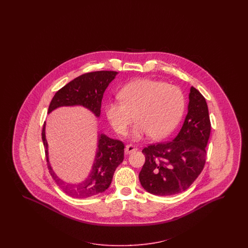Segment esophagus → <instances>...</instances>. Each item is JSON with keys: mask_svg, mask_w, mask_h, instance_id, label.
Returning a JSON list of instances; mask_svg holds the SVG:
<instances>
[{"mask_svg": "<svg viewBox=\"0 0 248 248\" xmlns=\"http://www.w3.org/2000/svg\"><path fill=\"white\" fill-rule=\"evenodd\" d=\"M136 150H137V147L135 146V144L130 143V144L126 145V147H125V154L129 155V154H131V153H133V152Z\"/></svg>", "mask_w": 248, "mask_h": 248, "instance_id": "esophagus-1", "label": "esophagus"}]
</instances>
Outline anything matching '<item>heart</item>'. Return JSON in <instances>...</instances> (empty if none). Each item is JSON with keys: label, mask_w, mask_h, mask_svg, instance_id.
Wrapping results in <instances>:
<instances>
[{"label": "heart", "mask_w": 248, "mask_h": 248, "mask_svg": "<svg viewBox=\"0 0 248 248\" xmlns=\"http://www.w3.org/2000/svg\"><path fill=\"white\" fill-rule=\"evenodd\" d=\"M121 101L109 102L105 113L113 129L124 135L134 120L133 136L149 135L154 139L170 134L179 123L185 109V97L175 85L152 79H137L119 93Z\"/></svg>", "instance_id": "obj_1"}]
</instances>
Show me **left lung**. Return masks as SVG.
Returning <instances> with one entry per match:
<instances>
[{
    "mask_svg": "<svg viewBox=\"0 0 248 248\" xmlns=\"http://www.w3.org/2000/svg\"><path fill=\"white\" fill-rule=\"evenodd\" d=\"M210 133L207 104L192 86L187 115L179 134L171 142L149 144L142 151L145 156L139 173L142 186L162 196L186 191L203 171Z\"/></svg>",
    "mask_w": 248,
    "mask_h": 248,
    "instance_id": "left-lung-1",
    "label": "left lung"
}]
</instances>
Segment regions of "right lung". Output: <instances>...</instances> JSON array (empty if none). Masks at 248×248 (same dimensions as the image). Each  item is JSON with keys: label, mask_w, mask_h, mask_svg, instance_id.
I'll use <instances>...</instances> for the list:
<instances>
[{"label": "right lung", "mask_w": 248, "mask_h": 248, "mask_svg": "<svg viewBox=\"0 0 248 248\" xmlns=\"http://www.w3.org/2000/svg\"><path fill=\"white\" fill-rule=\"evenodd\" d=\"M117 75L114 71H97L86 73L76 77L54 94L49 105L48 113L60 106L83 105L96 116L101 113L104 93L109 83ZM42 139L45 147L46 162L49 172L57 186L66 194L75 198H87L105 192L110 186L116 167L124 160V143L111 139L105 135H98V150L92 172L86 180L76 184H67L54 173L48 161V144L45 139V124L42 131Z\"/></svg>", "instance_id": "1"}]
</instances>
